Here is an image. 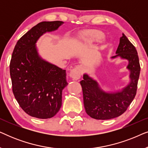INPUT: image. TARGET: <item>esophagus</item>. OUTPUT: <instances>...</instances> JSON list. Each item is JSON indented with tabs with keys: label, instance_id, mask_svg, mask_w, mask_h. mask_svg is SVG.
<instances>
[{
	"label": "esophagus",
	"instance_id": "esophagus-1",
	"mask_svg": "<svg viewBox=\"0 0 148 148\" xmlns=\"http://www.w3.org/2000/svg\"><path fill=\"white\" fill-rule=\"evenodd\" d=\"M82 75V69L79 66H76L72 69H71L69 73V76L75 80H77L81 77Z\"/></svg>",
	"mask_w": 148,
	"mask_h": 148
}]
</instances>
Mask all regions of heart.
<instances>
[{
    "label": "heart",
    "mask_w": 148,
    "mask_h": 148,
    "mask_svg": "<svg viewBox=\"0 0 148 148\" xmlns=\"http://www.w3.org/2000/svg\"><path fill=\"white\" fill-rule=\"evenodd\" d=\"M103 38H104V34L102 32L97 31L87 34L85 36V40L89 42H94L100 41Z\"/></svg>",
    "instance_id": "b5f03b06"
}]
</instances>
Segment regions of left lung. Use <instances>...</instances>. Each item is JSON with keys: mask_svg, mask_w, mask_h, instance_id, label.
Instances as JSON below:
<instances>
[{"mask_svg": "<svg viewBox=\"0 0 148 148\" xmlns=\"http://www.w3.org/2000/svg\"><path fill=\"white\" fill-rule=\"evenodd\" d=\"M116 55L129 60L131 82L121 92L108 94L101 90L98 83L85 74L80 82L82 87L86 112L90 117L98 120H108L123 114L132 102L137 93L140 74V64L136 48L124 34L120 38Z\"/></svg>", "mask_w": 148, "mask_h": 148, "instance_id": "1", "label": "left lung"}]
</instances>
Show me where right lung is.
Listing matches in <instances>:
<instances>
[{
  "label": "right lung",
  "instance_id": "add662e5",
  "mask_svg": "<svg viewBox=\"0 0 148 148\" xmlns=\"http://www.w3.org/2000/svg\"><path fill=\"white\" fill-rule=\"evenodd\" d=\"M62 23L37 24L18 40L12 54L10 75L14 96L24 112L36 118L50 119L58 112L62 90L68 84L66 71L42 60L36 47L40 36Z\"/></svg>",
  "mask_w": 148,
  "mask_h": 148
}]
</instances>
